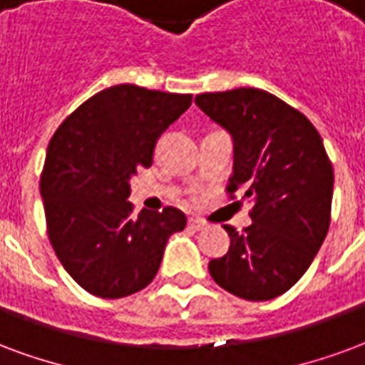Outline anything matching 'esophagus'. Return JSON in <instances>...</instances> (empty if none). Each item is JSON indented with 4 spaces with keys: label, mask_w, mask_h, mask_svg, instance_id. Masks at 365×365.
Segmentation results:
<instances>
[{
    "label": "esophagus",
    "mask_w": 365,
    "mask_h": 365,
    "mask_svg": "<svg viewBox=\"0 0 365 365\" xmlns=\"http://www.w3.org/2000/svg\"><path fill=\"white\" fill-rule=\"evenodd\" d=\"M187 226L193 228V230H203L205 226H207V222L201 220V218H190V220H187Z\"/></svg>",
    "instance_id": "obj_1"
}]
</instances>
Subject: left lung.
Instances as JSON below:
<instances>
[{"label":"left lung","instance_id":"left-lung-1","mask_svg":"<svg viewBox=\"0 0 365 365\" xmlns=\"http://www.w3.org/2000/svg\"><path fill=\"white\" fill-rule=\"evenodd\" d=\"M195 104L234 139L226 193L234 199L242 187L253 203L244 232L224 226L230 247L210 261V277L237 298H277L309 269L331 224L334 175L321 135L261 88L197 94Z\"/></svg>","mask_w":365,"mask_h":365}]
</instances>
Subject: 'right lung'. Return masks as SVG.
Returning a JSON list of instances; mask_svg holds the SVG:
<instances>
[{"mask_svg": "<svg viewBox=\"0 0 365 365\" xmlns=\"http://www.w3.org/2000/svg\"><path fill=\"white\" fill-rule=\"evenodd\" d=\"M191 94L115 85L83 102L56 129L40 178L48 237L71 279L98 298L143 290L164 247L185 228L174 207L133 217L129 180L153 164L166 128L191 106Z\"/></svg>", "mask_w": 365, "mask_h": 365, "instance_id": "right-lung-1", "label": "right lung"}]
</instances>
